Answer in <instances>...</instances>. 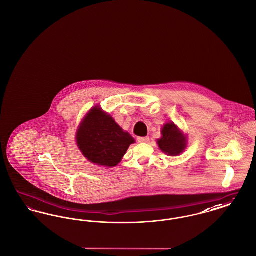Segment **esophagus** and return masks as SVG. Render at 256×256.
<instances>
[{"label": "esophagus", "mask_w": 256, "mask_h": 256, "mask_svg": "<svg viewBox=\"0 0 256 256\" xmlns=\"http://www.w3.org/2000/svg\"><path fill=\"white\" fill-rule=\"evenodd\" d=\"M137 141L139 143H148L150 141V138L148 137H138Z\"/></svg>", "instance_id": "1"}]
</instances>
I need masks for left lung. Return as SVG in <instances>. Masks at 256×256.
Instances as JSON below:
<instances>
[{
	"instance_id": "left-lung-1",
	"label": "left lung",
	"mask_w": 256,
	"mask_h": 256,
	"mask_svg": "<svg viewBox=\"0 0 256 256\" xmlns=\"http://www.w3.org/2000/svg\"><path fill=\"white\" fill-rule=\"evenodd\" d=\"M159 148L165 154L176 156L186 148V138L174 124L168 122L162 128V138L158 141Z\"/></svg>"
}]
</instances>
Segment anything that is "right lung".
<instances>
[{
    "mask_svg": "<svg viewBox=\"0 0 256 256\" xmlns=\"http://www.w3.org/2000/svg\"><path fill=\"white\" fill-rule=\"evenodd\" d=\"M134 142L130 134L98 106L90 110L76 134L78 146L86 158L106 167L118 165Z\"/></svg>",
    "mask_w": 256,
    "mask_h": 256,
    "instance_id": "obj_1",
    "label": "right lung"
}]
</instances>
